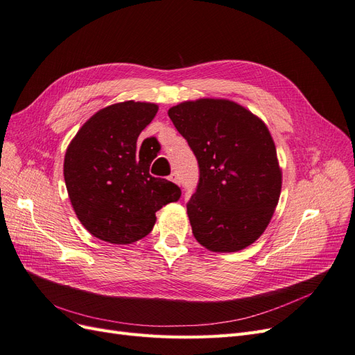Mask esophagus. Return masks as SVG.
<instances>
[{
    "instance_id": "obj_1",
    "label": "esophagus",
    "mask_w": 355,
    "mask_h": 355,
    "mask_svg": "<svg viewBox=\"0 0 355 355\" xmlns=\"http://www.w3.org/2000/svg\"><path fill=\"white\" fill-rule=\"evenodd\" d=\"M168 179H170L171 182H175V184H179V176H178V173H171V175L168 176Z\"/></svg>"
}]
</instances>
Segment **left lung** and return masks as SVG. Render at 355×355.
Instances as JSON below:
<instances>
[{
    "instance_id": "1",
    "label": "left lung",
    "mask_w": 355,
    "mask_h": 355,
    "mask_svg": "<svg viewBox=\"0 0 355 355\" xmlns=\"http://www.w3.org/2000/svg\"><path fill=\"white\" fill-rule=\"evenodd\" d=\"M168 116L198 161L197 191L187 202L196 240L211 252L250 245L270 223L282 192L270 130L225 99L179 103Z\"/></svg>"
}]
</instances>
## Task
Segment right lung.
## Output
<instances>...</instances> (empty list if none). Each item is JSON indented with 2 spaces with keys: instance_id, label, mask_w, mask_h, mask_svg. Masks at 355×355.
Returning a JSON list of instances; mask_svg holds the SVG:
<instances>
[{
  "instance_id": "add662e5",
  "label": "right lung",
  "mask_w": 355,
  "mask_h": 355,
  "mask_svg": "<svg viewBox=\"0 0 355 355\" xmlns=\"http://www.w3.org/2000/svg\"><path fill=\"white\" fill-rule=\"evenodd\" d=\"M158 106L127 101L96 112L69 144L63 176L75 214L94 237L130 244L151 232L155 211L178 201L180 188L154 178V158L137 137ZM157 139V137H154Z\"/></svg>"
}]
</instances>
